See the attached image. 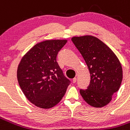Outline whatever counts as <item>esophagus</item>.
<instances>
[{
    "label": "esophagus",
    "instance_id": "esophagus-1",
    "mask_svg": "<svg viewBox=\"0 0 130 130\" xmlns=\"http://www.w3.org/2000/svg\"><path fill=\"white\" fill-rule=\"evenodd\" d=\"M76 81H77V78H76V77H75V78H73V83H75Z\"/></svg>",
    "mask_w": 130,
    "mask_h": 130
}]
</instances>
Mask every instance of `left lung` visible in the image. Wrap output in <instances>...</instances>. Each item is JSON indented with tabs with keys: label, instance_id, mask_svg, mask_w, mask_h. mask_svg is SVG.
Segmentation results:
<instances>
[{
	"label": "left lung",
	"instance_id": "left-lung-1",
	"mask_svg": "<svg viewBox=\"0 0 130 130\" xmlns=\"http://www.w3.org/2000/svg\"><path fill=\"white\" fill-rule=\"evenodd\" d=\"M71 40L84 58L90 73V84L86 90H80V93L89 105L105 106L122 83L119 60L111 49L95 37H74Z\"/></svg>",
	"mask_w": 130,
	"mask_h": 130
}]
</instances>
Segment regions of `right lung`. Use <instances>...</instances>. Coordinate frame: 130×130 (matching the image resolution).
I'll return each mask as SVG.
<instances>
[{"label":"right lung","instance_id":"obj_1","mask_svg":"<svg viewBox=\"0 0 130 130\" xmlns=\"http://www.w3.org/2000/svg\"><path fill=\"white\" fill-rule=\"evenodd\" d=\"M67 40H49L33 46L22 58L17 69L18 82L32 104L44 109L57 105L70 80L63 73L57 56Z\"/></svg>","mask_w":130,"mask_h":130}]
</instances>
